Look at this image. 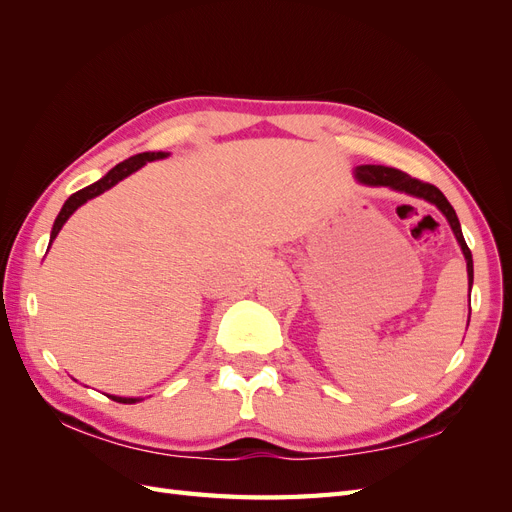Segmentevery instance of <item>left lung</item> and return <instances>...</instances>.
Returning <instances> with one entry per match:
<instances>
[{
    "label": "left lung",
    "mask_w": 512,
    "mask_h": 512,
    "mask_svg": "<svg viewBox=\"0 0 512 512\" xmlns=\"http://www.w3.org/2000/svg\"><path fill=\"white\" fill-rule=\"evenodd\" d=\"M354 175H356V179H359L365 185H384V188H391V190L404 192V194H410V196H416V198H423V200H427V203L436 205L444 213V218L448 220V224H451L455 237H457V241L461 245V252H463V256H466V262H468V284H470V290H472V282H474L472 252H470V247L466 245V239H463L461 224L457 220L455 209L451 207V203H448L446 196L436 188V185L425 183L421 179H414L408 173H401V170H397V168L376 166V164L356 166Z\"/></svg>",
    "instance_id": "1"
}]
</instances>
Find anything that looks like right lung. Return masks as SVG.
<instances>
[{
	"label": "right lung",
	"instance_id": "add662e5",
	"mask_svg": "<svg viewBox=\"0 0 512 512\" xmlns=\"http://www.w3.org/2000/svg\"><path fill=\"white\" fill-rule=\"evenodd\" d=\"M166 156H168V153H164V151H145V153H138V156H132V158H128V160H123V162H119L115 168L108 170V173H106L100 181L87 185V188H83V190H79V192H74V194L66 200L64 207H61V211H59V215H57V220H55L53 230H51V243H53V239L59 235L61 226L66 224V220L70 218V215H72L76 209H79L81 205H85L87 200L104 194L106 190H111L115 183H119L121 179H126L128 175L136 173V170L141 168V166H145L147 162L162 160V158H166ZM108 397H111L113 401H119V404H136V401H141V399H136V397H117V395H108Z\"/></svg>",
	"mask_w": 512,
	"mask_h": 512
}]
</instances>
